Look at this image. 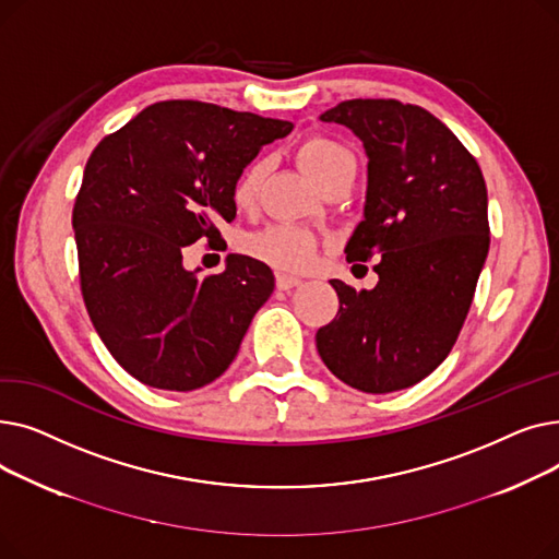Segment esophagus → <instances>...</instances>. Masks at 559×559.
Listing matches in <instances>:
<instances>
[{
  "label": "esophagus",
  "mask_w": 559,
  "mask_h": 559,
  "mask_svg": "<svg viewBox=\"0 0 559 559\" xmlns=\"http://www.w3.org/2000/svg\"><path fill=\"white\" fill-rule=\"evenodd\" d=\"M299 283H301V278H297V276H287V274L276 276V287L278 289H292V287H297Z\"/></svg>",
  "instance_id": "obj_1"
}]
</instances>
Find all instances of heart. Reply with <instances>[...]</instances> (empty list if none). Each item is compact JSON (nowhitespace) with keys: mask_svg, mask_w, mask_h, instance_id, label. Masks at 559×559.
Segmentation results:
<instances>
[{"mask_svg":"<svg viewBox=\"0 0 559 559\" xmlns=\"http://www.w3.org/2000/svg\"><path fill=\"white\" fill-rule=\"evenodd\" d=\"M297 160L319 188H324L329 181L337 179L342 174H356L354 154H350L342 142L326 135H310L301 140L297 146ZM262 179V163L247 165L238 179H235L230 197L240 211L253 209ZM247 249L276 270L304 272L312 267V262L317 260L319 240L314 238V233L306 228L276 224L251 235Z\"/></svg>","mask_w":559,"mask_h":559,"instance_id":"b5f03b06","label":"heart"}]
</instances>
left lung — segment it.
Instances as JSON below:
<instances>
[{"mask_svg":"<svg viewBox=\"0 0 559 559\" xmlns=\"http://www.w3.org/2000/svg\"><path fill=\"white\" fill-rule=\"evenodd\" d=\"M367 152L365 219L346 260L380 258L373 289L333 278L340 310L317 350L342 383L399 392L432 373L460 335L489 251L487 186L476 158L421 106L348 99L319 115Z\"/></svg>","mask_w":559,"mask_h":559,"instance_id":"8db88e82","label":"left lung"}]
</instances>
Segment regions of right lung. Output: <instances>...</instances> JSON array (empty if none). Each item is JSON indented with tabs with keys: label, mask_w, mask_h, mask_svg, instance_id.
<instances>
[{
	"label": "right lung",
	"mask_w": 559,
	"mask_h": 559,
	"mask_svg": "<svg viewBox=\"0 0 559 559\" xmlns=\"http://www.w3.org/2000/svg\"><path fill=\"white\" fill-rule=\"evenodd\" d=\"M289 131L272 117L174 99L146 106L87 158L72 213L83 301L140 383L192 392L238 356L274 292L272 270L228 253L222 274L199 276L183 267V249L222 238L235 179Z\"/></svg>",
	"instance_id": "add662e5"
}]
</instances>
